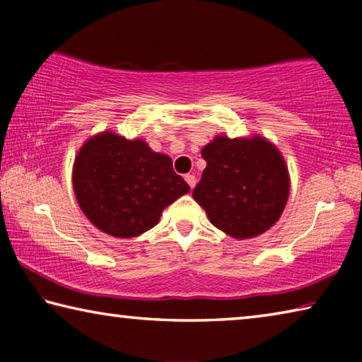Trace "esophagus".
I'll return each mask as SVG.
<instances>
[{"label":"esophagus","mask_w":362,"mask_h":362,"mask_svg":"<svg viewBox=\"0 0 362 362\" xmlns=\"http://www.w3.org/2000/svg\"><path fill=\"white\" fill-rule=\"evenodd\" d=\"M185 180H187V183L189 185V188H194V185H196V177H194L193 174H187V175H185Z\"/></svg>","instance_id":"34e87169"}]
</instances>
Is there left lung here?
Here are the masks:
<instances>
[{"label":"left lung","instance_id":"left-lung-1","mask_svg":"<svg viewBox=\"0 0 362 362\" xmlns=\"http://www.w3.org/2000/svg\"><path fill=\"white\" fill-rule=\"evenodd\" d=\"M207 166L193 199L211 223L235 240H249L278 222L291 189L289 169L278 146L254 134H225L203 146Z\"/></svg>","mask_w":362,"mask_h":362}]
</instances>
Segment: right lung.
I'll return each mask as SVG.
<instances>
[{
    "label": "right lung",
    "mask_w": 362,
    "mask_h": 362,
    "mask_svg": "<svg viewBox=\"0 0 362 362\" xmlns=\"http://www.w3.org/2000/svg\"><path fill=\"white\" fill-rule=\"evenodd\" d=\"M73 192L90 223L115 238H134L153 228L163 211L189 192L173 159L153 151L144 139L112 131L89 137L71 170Z\"/></svg>",
    "instance_id": "obj_1"
}]
</instances>
